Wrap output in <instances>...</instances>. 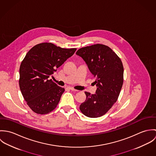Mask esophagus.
<instances>
[{"mask_svg": "<svg viewBox=\"0 0 156 156\" xmlns=\"http://www.w3.org/2000/svg\"><path fill=\"white\" fill-rule=\"evenodd\" d=\"M69 89H70V90H73V91H78V90H76V89H74L73 88H71V87L69 88Z\"/></svg>", "mask_w": 156, "mask_h": 156, "instance_id": "obj_1", "label": "esophagus"}]
</instances>
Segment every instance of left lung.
I'll list each match as a JSON object with an SVG mask.
<instances>
[{
	"instance_id": "obj_1",
	"label": "left lung",
	"mask_w": 156,
	"mask_h": 156,
	"mask_svg": "<svg viewBox=\"0 0 156 156\" xmlns=\"http://www.w3.org/2000/svg\"><path fill=\"white\" fill-rule=\"evenodd\" d=\"M87 64L96 79L95 94L85 92L87 99L80 110L89 118L103 116L116 103L123 84L124 68L120 58L110 47L95 44L79 49L76 53Z\"/></svg>"
}]
</instances>
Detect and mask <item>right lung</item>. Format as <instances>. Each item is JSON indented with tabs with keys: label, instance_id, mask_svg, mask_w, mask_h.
<instances>
[{
	"label": "right lung",
	"instance_id": "1",
	"mask_svg": "<svg viewBox=\"0 0 156 156\" xmlns=\"http://www.w3.org/2000/svg\"><path fill=\"white\" fill-rule=\"evenodd\" d=\"M76 50L45 43L35 45L27 53L20 67L19 86L34 112L47 114L56 108L65 89L49 78Z\"/></svg>",
	"mask_w": 156,
	"mask_h": 156
}]
</instances>
